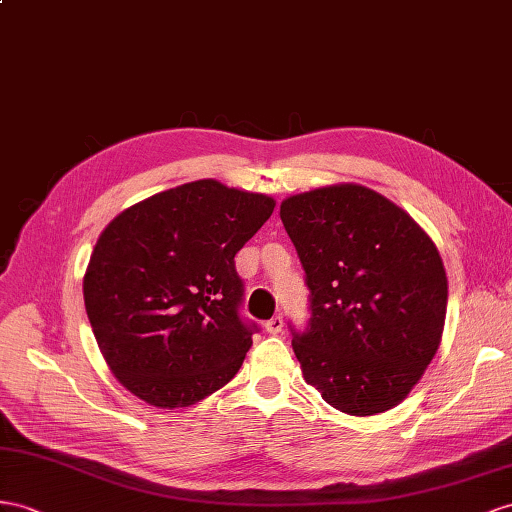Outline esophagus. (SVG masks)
Listing matches in <instances>:
<instances>
[{
	"label": "esophagus",
	"mask_w": 512,
	"mask_h": 512,
	"mask_svg": "<svg viewBox=\"0 0 512 512\" xmlns=\"http://www.w3.org/2000/svg\"><path fill=\"white\" fill-rule=\"evenodd\" d=\"M266 331L270 335H279L283 331V316H274L266 322Z\"/></svg>",
	"instance_id": "obj_1"
}]
</instances>
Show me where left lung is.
<instances>
[{
  "label": "left lung",
  "instance_id": "8db88e82",
  "mask_svg": "<svg viewBox=\"0 0 512 512\" xmlns=\"http://www.w3.org/2000/svg\"><path fill=\"white\" fill-rule=\"evenodd\" d=\"M281 220L309 287L307 329H292L305 381L342 413L389 411L441 342L448 277L435 242L357 183L290 196Z\"/></svg>",
  "mask_w": 512,
  "mask_h": 512
}]
</instances>
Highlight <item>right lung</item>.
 Here are the masks:
<instances>
[{
  "mask_svg": "<svg viewBox=\"0 0 512 512\" xmlns=\"http://www.w3.org/2000/svg\"><path fill=\"white\" fill-rule=\"evenodd\" d=\"M274 199L216 179L153 194L103 229L84 274V303L103 359L134 396L160 409L225 387L253 346L240 318L235 253Z\"/></svg>",
  "mask_w": 512,
  "mask_h": 512,
  "instance_id": "add662e5",
  "label": "right lung"
}]
</instances>
